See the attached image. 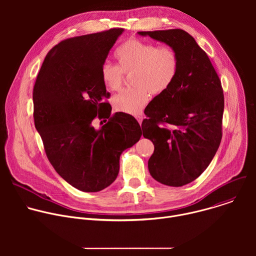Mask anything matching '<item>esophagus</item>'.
Segmentation results:
<instances>
[{
    "instance_id": "obj_1",
    "label": "esophagus",
    "mask_w": 256,
    "mask_h": 256,
    "mask_svg": "<svg viewBox=\"0 0 256 256\" xmlns=\"http://www.w3.org/2000/svg\"><path fill=\"white\" fill-rule=\"evenodd\" d=\"M136 120L138 122V124H142V120H144V116L140 114H138V116H136Z\"/></svg>"
}]
</instances>
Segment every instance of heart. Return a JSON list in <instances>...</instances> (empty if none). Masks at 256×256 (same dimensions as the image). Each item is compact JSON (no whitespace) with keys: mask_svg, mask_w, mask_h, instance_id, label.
Listing matches in <instances>:
<instances>
[{"mask_svg":"<svg viewBox=\"0 0 256 256\" xmlns=\"http://www.w3.org/2000/svg\"><path fill=\"white\" fill-rule=\"evenodd\" d=\"M118 66L104 62L100 76L107 89L118 91L124 83V74H132V88H128L112 98L116 110L128 114H138L150 99V94H163L175 80L179 58L169 46L154 44L132 38L116 50Z\"/></svg>","mask_w":256,"mask_h":256,"instance_id":"obj_1","label":"heart"}]
</instances>
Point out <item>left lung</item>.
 <instances>
[{"label":"left lung","instance_id":"8db88e82","mask_svg":"<svg viewBox=\"0 0 256 256\" xmlns=\"http://www.w3.org/2000/svg\"><path fill=\"white\" fill-rule=\"evenodd\" d=\"M172 46L179 68L171 86L144 108V138L154 144L148 167L168 186L196 179L210 165L222 140L224 93L208 54L182 29L140 31Z\"/></svg>","mask_w":256,"mask_h":256}]
</instances>
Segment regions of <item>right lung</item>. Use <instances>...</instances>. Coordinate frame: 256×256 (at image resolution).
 I'll list each match as a JSON object with an SVG mask.
<instances>
[{"mask_svg":"<svg viewBox=\"0 0 256 256\" xmlns=\"http://www.w3.org/2000/svg\"><path fill=\"white\" fill-rule=\"evenodd\" d=\"M122 32L112 28L60 42L46 54L33 87L34 124L46 157L62 178L85 192L112 184L122 153L142 136L132 116H112L110 93L100 76ZM95 118L108 122L95 130Z\"/></svg>","mask_w":256,"mask_h":256,"instance_id":"obj_1","label":"right lung"}]
</instances>
